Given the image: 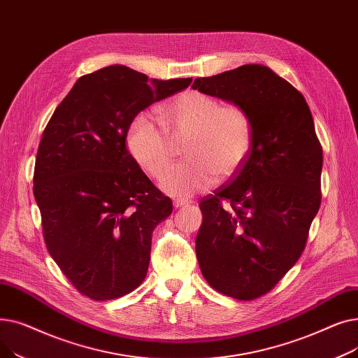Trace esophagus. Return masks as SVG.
Listing matches in <instances>:
<instances>
[{"label": "esophagus", "mask_w": 358, "mask_h": 358, "mask_svg": "<svg viewBox=\"0 0 358 358\" xmlns=\"http://www.w3.org/2000/svg\"><path fill=\"white\" fill-rule=\"evenodd\" d=\"M190 201L189 200H182V199H177L174 200V208L176 209H180V208H184V206H189Z\"/></svg>", "instance_id": "obj_1"}]
</instances>
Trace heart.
I'll return each mask as SVG.
<instances>
[{
    "label": "heart",
    "instance_id": "1",
    "mask_svg": "<svg viewBox=\"0 0 358 358\" xmlns=\"http://www.w3.org/2000/svg\"><path fill=\"white\" fill-rule=\"evenodd\" d=\"M171 135H189L185 162L173 166L161 187L166 194L189 197L228 178L248 158L254 131L248 113L201 91H187L161 108ZM165 127L149 113H139L127 131V148L143 171L161 178L171 164L173 145Z\"/></svg>",
    "mask_w": 358,
    "mask_h": 358
}]
</instances>
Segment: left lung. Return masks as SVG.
<instances>
[{"instance_id":"left-lung-1","label":"left lung","mask_w":358,"mask_h":358,"mask_svg":"<svg viewBox=\"0 0 358 358\" xmlns=\"http://www.w3.org/2000/svg\"><path fill=\"white\" fill-rule=\"evenodd\" d=\"M193 88L241 106L252 149L231 181L200 200L203 277L238 300L268 293L302 255L321 206L322 146L305 97L268 66L197 78Z\"/></svg>"}]
</instances>
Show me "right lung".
Masks as SVG:
<instances>
[{"mask_svg":"<svg viewBox=\"0 0 358 358\" xmlns=\"http://www.w3.org/2000/svg\"><path fill=\"white\" fill-rule=\"evenodd\" d=\"M192 81L106 66L73 84L43 130L33 194L46 247L92 300L122 297L146 277L152 232L173 201L130 155L126 136L138 113Z\"/></svg>","mask_w":358,"mask_h":358,"instance_id":"add662e5","label":"right lung"}]
</instances>
